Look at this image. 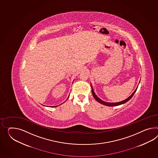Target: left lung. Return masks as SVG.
I'll use <instances>...</instances> for the list:
<instances>
[{
    "label": "left lung",
    "mask_w": 158,
    "mask_h": 158,
    "mask_svg": "<svg viewBox=\"0 0 158 158\" xmlns=\"http://www.w3.org/2000/svg\"><path fill=\"white\" fill-rule=\"evenodd\" d=\"M91 88H92V94H93V97L95 98V100L96 101H98L99 103H101L103 105H106V106H117V105H122L124 103L127 102V101H129L130 99L133 97V96L134 95L135 93L136 92V90L138 89V88L136 89H135V90L134 91V92L132 93V94L130 96V97H128L127 98H126V100H123V101H120V102H105V101H102V100H101L100 98H99L98 97H97V96L96 95V94L94 92V90H93V88H92V86L91 85Z\"/></svg>",
    "instance_id": "obj_1"
}]
</instances>
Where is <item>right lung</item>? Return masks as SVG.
<instances>
[{
    "instance_id": "right-lung-1",
    "label": "right lung",
    "mask_w": 158,
    "mask_h": 158,
    "mask_svg": "<svg viewBox=\"0 0 158 158\" xmlns=\"http://www.w3.org/2000/svg\"><path fill=\"white\" fill-rule=\"evenodd\" d=\"M54 107H56L57 106H53V107H54Z\"/></svg>"
}]
</instances>
